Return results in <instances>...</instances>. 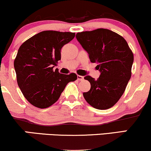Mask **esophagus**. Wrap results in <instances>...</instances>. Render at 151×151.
<instances>
[{"label":"esophagus","mask_w":151,"mask_h":151,"mask_svg":"<svg viewBox=\"0 0 151 151\" xmlns=\"http://www.w3.org/2000/svg\"><path fill=\"white\" fill-rule=\"evenodd\" d=\"M77 79L79 81H81L83 79V76H81V75H77Z\"/></svg>","instance_id":"esophagus-1"}]
</instances>
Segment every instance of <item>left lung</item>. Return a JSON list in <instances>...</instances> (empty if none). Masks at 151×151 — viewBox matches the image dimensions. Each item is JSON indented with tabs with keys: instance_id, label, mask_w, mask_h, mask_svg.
Returning <instances> with one entry per match:
<instances>
[{
	"instance_id": "8db88e82",
	"label": "left lung",
	"mask_w": 151,
	"mask_h": 151,
	"mask_svg": "<svg viewBox=\"0 0 151 151\" xmlns=\"http://www.w3.org/2000/svg\"><path fill=\"white\" fill-rule=\"evenodd\" d=\"M76 37L101 72L97 80L91 76L84 77L91 88L83 97L94 108H112L123 95L132 76V50L122 36L107 29L78 32Z\"/></svg>"
}]
</instances>
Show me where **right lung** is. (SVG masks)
<instances>
[{"mask_svg": "<svg viewBox=\"0 0 151 151\" xmlns=\"http://www.w3.org/2000/svg\"><path fill=\"white\" fill-rule=\"evenodd\" d=\"M75 33L43 31L24 41L14 60L17 84L27 101L39 108H46L59 99L65 86L77 79L75 73L53 71L61 59L60 50Z\"/></svg>", "mask_w": 151, "mask_h": 151, "instance_id": "add662e5", "label": "right lung"}]
</instances>
